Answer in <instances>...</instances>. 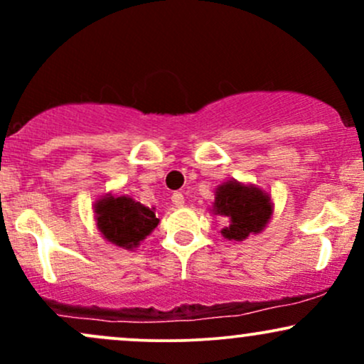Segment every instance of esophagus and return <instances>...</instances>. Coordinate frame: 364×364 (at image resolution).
<instances>
[{
	"label": "esophagus",
	"mask_w": 364,
	"mask_h": 364,
	"mask_svg": "<svg viewBox=\"0 0 364 364\" xmlns=\"http://www.w3.org/2000/svg\"><path fill=\"white\" fill-rule=\"evenodd\" d=\"M171 200H173V203L176 207L185 205V196H183V193H179V191H176V193H173V196H171Z\"/></svg>",
	"instance_id": "obj_1"
}]
</instances>
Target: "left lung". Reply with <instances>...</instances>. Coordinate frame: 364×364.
<instances>
[{
	"label": "left lung",
	"mask_w": 364,
	"mask_h": 364,
	"mask_svg": "<svg viewBox=\"0 0 364 364\" xmlns=\"http://www.w3.org/2000/svg\"><path fill=\"white\" fill-rule=\"evenodd\" d=\"M214 212L229 219L223 236L231 241H243L250 235L260 232L272 215L270 196L255 186H243L228 181L215 191Z\"/></svg>",
	"instance_id": "8db88e82"
}]
</instances>
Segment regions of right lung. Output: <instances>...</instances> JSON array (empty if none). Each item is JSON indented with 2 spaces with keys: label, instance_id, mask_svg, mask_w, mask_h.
Returning a JSON list of instances; mask_svg holds the SVG:
<instances>
[{
  "label": "right lung",
  "instance_id": "obj_1",
  "mask_svg": "<svg viewBox=\"0 0 364 364\" xmlns=\"http://www.w3.org/2000/svg\"><path fill=\"white\" fill-rule=\"evenodd\" d=\"M97 228L116 246L136 248L152 232L159 219L152 210L128 196H106L95 205Z\"/></svg>",
  "mask_w": 364,
  "mask_h": 364
}]
</instances>
